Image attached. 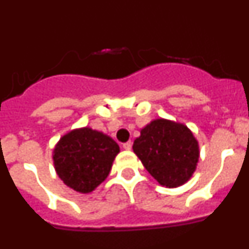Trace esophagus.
Instances as JSON below:
<instances>
[{"mask_svg": "<svg viewBox=\"0 0 249 249\" xmlns=\"http://www.w3.org/2000/svg\"><path fill=\"white\" fill-rule=\"evenodd\" d=\"M122 146H123V148L126 149V151H129V149L132 148V142L131 141H128V142H126V143H123Z\"/></svg>", "mask_w": 249, "mask_h": 249, "instance_id": "1", "label": "esophagus"}]
</instances>
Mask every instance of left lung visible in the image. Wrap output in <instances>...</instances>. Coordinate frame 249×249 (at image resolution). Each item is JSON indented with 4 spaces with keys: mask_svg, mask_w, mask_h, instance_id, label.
Returning a JSON list of instances; mask_svg holds the SVG:
<instances>
[{
    "mask_svg": "<svg viewBox=\"0 0 249 249\" xmlns=\"http://www.w3.org/2000/svg\"><path fill=\"white\" fill-rule=\"evenodd\" d=\"M133 152L160 186L176 188L186 183L197 168L198 142L186 124L157 118L141 129Z\"/></svg>",
    "mask_w": 249,
    "mask_h": 249,
    "instance_id": "left-lung-1",
    "label": "left lung"
}]
</instances>
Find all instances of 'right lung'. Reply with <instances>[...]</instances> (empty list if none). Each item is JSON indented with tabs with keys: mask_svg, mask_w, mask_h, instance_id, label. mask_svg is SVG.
I'll return each mask as SVG.
<instances>
[{
	"mask_svg": "<svg viewBox=\"0 0 249 249\" xmlns=\"http://www.w3.org/2000/svg\"><path fill=\"white\" fill-rule=\"evenodd\" d=\"M118 153L120 146L109 136L83 127L59 138L52 158L57 176L66 186L89 193L107 178Z\"/></svg>",
	"mask_w": 249,
	"mask_h": 249,
	"instance_id": "1",
	"label": "right lung"
}]
</instances>
